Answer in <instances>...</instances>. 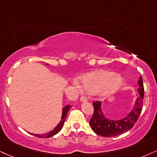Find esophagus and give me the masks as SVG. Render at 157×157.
<instances>
[{"label": "esophagus", "mask_w": 157, "mask_h": 157, "mask_svg": "<svg viewBox=\"0 0 157 157\" xmlns=\"http://www.w3.org/2000/svg\"><path fill=\"white\" fill-rule=\"evenodd\" d=\"M80 100L81 102H87V99L86 97H81Z\"/></svg>", "instance_id": "esophagus-1"}]
</instances>
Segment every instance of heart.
Here are the masks:
<instances>
[{"instance_id":"b5f03b06","label":"heart","mask_w":157,"mask_h":157,"mask_svg":"<svg viewBox=\"0 0 157 157\" xmlns=\"http://www.w3.org/2000/svg\"><path fill=\"white\" fill-rule=\"evenodd\" d=\"M80 82L74 81V85L79 90L83 89L87 93H96L101 98H106L116 93L124 82V79L119 75L105 70H97L81 75Z\"/></svg>"}]
</instances>
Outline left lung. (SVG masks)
Segmentation results:
<instances>
[{
  "mask_svg": "<svg viewBox=\"0 0 157 157\" xmlns=\"http://www.w3.org/2000/svg\"><path fill=\"white\" fill-rule=\"evenodd\" d=\"M138 92L139 95L136 98L132 109L120 120H112L106 118L101 107V103L99 101L93 102L94 113L90 121L91 128L96 134L105 137H113L126 132L133 128L141 114L143 107L144 85L142 77H139L138 80Z\"/></svg>",
  "mask_w": 157,
  "mask_h": 157,
  "instance_id": "obj_1",
  "label": "left lung"
}]
</instances>
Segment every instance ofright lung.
<instances>
[{
  "label": "right lung",
  "mask_w": 157,
  "mask_h": 157,
  "mask_svg": "<svg viewBox=\"0 0 157 157\" xmlns=\"http://www.w3.org/2000/svg\"><path fill=\"white\" fill-rule=\"evenodd\" d=\"M46 64L47 65V64ZM70 108H71V105H68L62 108L61 120H60L59 124H57V126H56L55 128L53 129V130L49 131V133H42V134H34V133H31V134H32L33 136H37L39 138H50V137L53 136L57 134V133L59 132L60 130H61L62 128V126H63V125L64 124V121H66V116H67V114L69 110L70 109Z\"/></svg>",
  "instance_id": "right-lung-1"
}]
</instances>
